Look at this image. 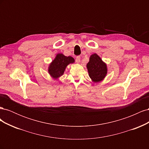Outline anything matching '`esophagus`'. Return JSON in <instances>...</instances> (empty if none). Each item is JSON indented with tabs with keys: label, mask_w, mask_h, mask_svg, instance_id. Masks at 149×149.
Here are the masks:
<instances>
[{
	"label": "esophagus",
	"mask_w": 149,
	"mask_h": 149,
	"mask_svg": "<svg viewBox=\"0 0 149 149\" xmlns=\"http://www.w3.org/2000/svg\"><path fill=\"white\" fill-rule=\"evenodd\" d=\"M80 56H78L76 58V62L77 63H79L80 62Z\"/></svg>",
	"instance_id": "obj_1"
}]
</instances>
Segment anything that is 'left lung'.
I'll use <instances>...</instances> for the list:
<instances>
[{
	"mask_svg": "<svg viewBox=\"0 0 149 149\" xmlns=\"http://www.w3.org/2000/svg\"><path fill=\"white\" fill-rule=\"evenodd\" d=\"M89 77L94 83L102 81L107 74V65L96 53H94L89 58L86 65Z\"/></svg>",
	"mask_w": 149,
	"mask_h": 149,
	"instance_id": "obj_1",
	"label": "left lung"
}]
</instances>
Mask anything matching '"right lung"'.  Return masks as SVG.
Masks as SVG:
<instances>
[{
    "label": "right lung",
    "instance_id": "1",
    "mask_svg": "<svg viewBox=\"0 0 149 149\" xmlns=\"http://www.w3.org/2000/svg\"><path fill=\"white\" fill-rule=\"evenodd\" d=\"M74 62V59L73 57L66 56L62 53H58L49 65L48 73L53 78L58 79L63 74L66 66Z\"/></svg>",
    "mask_w": 149,
    "mask_h": 149
}]
</instances>
